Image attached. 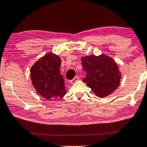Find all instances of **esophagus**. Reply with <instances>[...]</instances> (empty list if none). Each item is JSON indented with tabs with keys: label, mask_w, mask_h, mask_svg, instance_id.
<instances>
[{
	"label": "esophagus",
	"mask_w": 147,
	"mask_h": 147,
	"mask_svg": "<svg viewBox=\"0 0 147 147\" xmlns=\"http://www.w3.org/2000/svg\"><path fill=\"white\" fill-rule=\"evenodd\" d=\"M78 79H79V78H78V76H75V77H74L73 80H71V82H71V84H73L76 82V81H78Z\"/></svg>",
	"instance_id": "obj_1"
}]
</instances>
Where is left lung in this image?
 Here are the masks:
<instances>
[{
  "label": "left lung",
  "instance_id": "obj_1",
  "mask_svg": "<svg viewBox=\"0 0 147 147\" xmlns=\"http://www.w3.org/2000/svg\"><path fill=\"white\" fill-rule=\"evenodd\" d=\"M86 78L83 81L99 98H105L113 92L120 84L121 74L114 59L106 55H91L82 57Z\"/></svg>",
  "mask_w": 147,
  "mask_h": 147
}]
</instances>
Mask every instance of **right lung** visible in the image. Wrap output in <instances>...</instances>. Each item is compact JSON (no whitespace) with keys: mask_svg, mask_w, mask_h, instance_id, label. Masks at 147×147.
Returning a JSON list of instances; mask_svg holds the SVG:
<instances>
[{"mask_svg":"<svg viewBox=\"0 0 147 147\" xmlns=\"http://www.w3.org/2000/svg\"><path fill=\"white\" fill-rule=\"evenodd\" d=\"M61 60L53 53H48L34 63L30 69L33 86L43 98H62L66 94L65 80L60 74Z\"/></svg>","mask_w":147,"mask_h":147,"instance_id":"right-lung-1","label":"right lung"}]
</instances>
